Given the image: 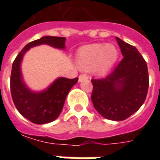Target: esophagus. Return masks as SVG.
Instances as JSON below:
<instances>
[{"label":"esophagus","instance_id":"1","mask_svg":"<svg viewBox=\"0 0 160 160\" xmlns=\"http://www.w3.org/2000/svg\"><path fill=\"white\" fill-rule=\"evenodd\" d=\"M87 79H88V76H87V75H80V76H79V82H82L83 80H87Z\"/></svg>","mask_w":160,"mask_h":160}]
</instances>
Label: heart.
<instances>
[{"label":"heart","mask_w":160,"mask_h":160,"mask_svg":"<svg viewBox=\"0 0 160 160\" xmlns=\"http://www.w3.org/2000/svg\"><path fill=\"white\" fill-rule=\"evenodd\" d=\"M119 51L113 44H91L78 51L76 63L84 70H91L100 75H105L118 60Z\"/></svg>","instance_id":"1"}]
</instances>
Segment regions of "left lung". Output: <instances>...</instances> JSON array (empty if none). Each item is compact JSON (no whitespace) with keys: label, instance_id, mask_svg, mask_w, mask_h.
<instances>
[{"label":"left lung","instance_id":"obj_1","mask_svg":"<svg viewBox=\"0 0 160 160\" xmlns=\"http://www.w3.org/2000/svg\"><path fill=\"white\" fill-rule=\"evenodd\" d=\"M115 39L124 58L108 76L91 80V100L104 118L121 121L144 104L149 88V73L139 51L121 39Z\"/></svg>","mask_w":160,"mask_h":160}]
</instances>
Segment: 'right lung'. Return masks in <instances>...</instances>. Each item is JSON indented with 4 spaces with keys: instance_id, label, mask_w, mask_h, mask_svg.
Returning <instances> with one entry per match:
<instances>
[{
    "instance_id": "add662e5",
    "label": "right lung",
    "mask_w": 160,
    "mask_h": 160,
    "mask_svg": "<svg viewBox=\"0 0 160 160\" xmlns=\"http://www.w3.org/2000/svg\"><path fill=\"white\" fill-rule=\"evenodd\" d=\"M65 37L43 36L27 44L14 60L11 75L12 100L20 114L34 124H47L57 119L63 109L65 98L70 89L77 83L78 77L75 79L59 77L45 90L34 91L23 80L21 62L24 55L31 48L41 45H48L53 48L65 50Z\"/></svg>"
}]
</instances>
